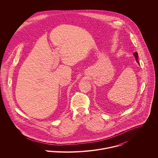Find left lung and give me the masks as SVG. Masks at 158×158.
Segmentation results:
<instances>
[{
    "label": "left lung",
    "mask_w": 158,
    "mask_h": 158,
    "mask_svg": "<svg viewBox=\"0 0 158 158\" xmlns=\"http://www.w3.org/2000/svg\"><path fill=\"white\" fill-rule=\"evenodd\" d=\"M133 55H134V56H135V60H136L137 63L139 64V61H138V54H137V53L135 52V53H133Z\"/></svg>",
    "instance_id": "8db88e82"
}]
</instances>
